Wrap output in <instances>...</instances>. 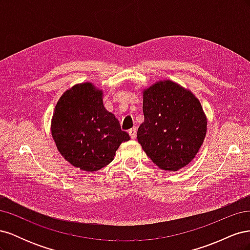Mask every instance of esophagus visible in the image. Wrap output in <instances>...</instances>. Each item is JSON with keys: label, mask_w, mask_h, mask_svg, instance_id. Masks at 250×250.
Wrapping results in <instances>:
<instances>
[{"label": "esophagus", "mask_w": 250, "mask_h": 250, "mask_svg": "<svg viewBox=\"0 0 250 250\" xmlns=\"http://www.w3.org/2000/svg\"><path fill=\"white\" fill-rule=\"evenodd\" d=\"M128 133H129L131 139H134L135 135H137V128H135V127L131 128V129H129V131H128Z\"/></svg>", "instance_id": "34e87169"}]
</instances>
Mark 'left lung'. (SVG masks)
I'll return each instance as SVG.
<instances>
[{
  "mask_svg": "<svg viewBox=\"0 0 250 250\" xmlns=\"http://www.w3.org/2000/svg\"><path fill=\"white\" fill-rule=\"evenodd\" d=\"M145 120L138 141L148 157L163 170L177 171L197 154L207 133V118L190 90L170 80L144 90Z\"/></svg>",
  "mask_w": 250,
  "mask_h": 250,
  "instance_id": "8db88e82",
  "label": "left lung"
}]
</instances>
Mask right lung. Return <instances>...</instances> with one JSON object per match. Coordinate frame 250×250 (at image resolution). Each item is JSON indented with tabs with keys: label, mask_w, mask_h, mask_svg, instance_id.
I'll list each match as a JSON object with an SVG mask.
<instances>
[{
	"label": "right lung",
	"mask_w": 250,
	"mask_h": 250,
	"mask_svg": "<svg viewBox=\"0 0 250 250\" xmlns=\"http://www.w3.org/2000/svg\"><path fill=\"white\" fill-rule=\"evenodd\" d=\"M51 130L57 149L80 170L94 172L108 165L122 142L129 141L118 119L105 109L102 90L92 83L73 86L53 113Z\"/></svg>",
	"instance_id": "1"
}]
</instances>
